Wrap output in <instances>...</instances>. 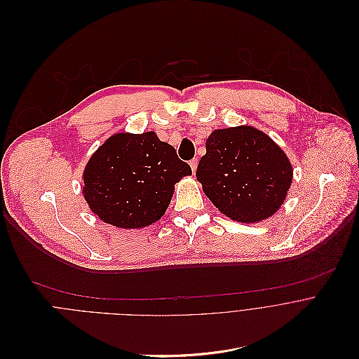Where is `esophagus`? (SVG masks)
<instances>
[{"mask_svg": "<svg viewBox=\"0 0 359 359\" xmlns=\"http://www.w3.org/2000/svg\"><path fill=\"white\" fill-rule=\"evenodd\" d=\"M189 165H191V170H192V172L195 174V171H196V167H198V160H196V158L191 160V161H189Z\"/></svg>", "mask_w": 359, "mask_h": 359, "instance_id": "34e87169", "label": "esophagus"}]
</instances>
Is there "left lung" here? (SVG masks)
<instances>
[{"mask_svg": "<svg viewBox=\"0 0 359 359\" xmlns=\"http://www.w3.org/2000/svg\"><path fill=\"white\" fill-rule=\"evenodd\" d=\"M196 168L205 195L233 221H263L281 206L293 180L284 151L250 126L215 130Z\"/></svg>", "mask_w": 359, "mask_h": 359, "instance_id": "8db88e82", "label": "left lung"}]
</instances>
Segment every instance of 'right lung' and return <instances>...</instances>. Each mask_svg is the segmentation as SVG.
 I'll return each mask as SVG.
<instances>
[{"mask_svg": "<svg viewBox=\"0 0 359 359\" xmlns=\"http://www.w3.org/2000/svg\"><path fill=\"white\" fill-rule=\"evenodd\" d=\"M191 174L156 133H118L89 160L83 194L102 221L123 229L144 228L163 217L175 182Z\"/></svg>", "mask_w": 359, "mask_h": 359, "instance_id": "add662e5", "label": "right lung"}]
</instances>
